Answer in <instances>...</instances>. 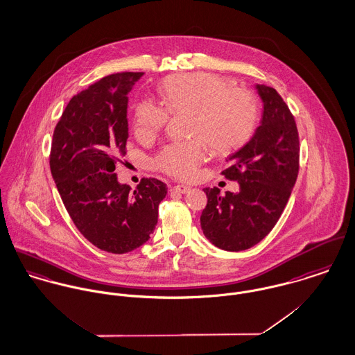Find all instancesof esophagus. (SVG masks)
<instances>
[{
  "label": "esophagus",
  "instance_id": "34e87169",
  "mask_svg": "<svg viewBox=\"0 0 355 355\" xmlns=\"http://www.w3.org/2000/svg\"><path fill=\"white\" fill-rule=\"evenodd\" d=\"M173 191H175V192L184 195V193H188V192L191 191V188L187 187V185H174V187H173Z\"/></svg>",
  "mask_w": 355,
  "mask_h": 355
}]
</instances>
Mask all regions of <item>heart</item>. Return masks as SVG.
<instances>
[{
	"mask_svg": "<svg viewBox=\"0 0 355 355\" xmlns=\"http://www.w3.org/2000/svg\"><path fill=\"white\" fill-rule=\"evenodd\" d=\"M230 80L208 72L174 75L159 83L163 107L143 101L135 109V135L151 139L170 114H188V141L164 146L154 158L155 168L178 180H191L207 158V146L227 155L241 148L259 122L256 95L230 85Z\"/></svg>",
	"mask_w": 355,
	"mask_h": 355,
	"instance_id": "heart-1",
	"label": "heart"
}]
</instances>
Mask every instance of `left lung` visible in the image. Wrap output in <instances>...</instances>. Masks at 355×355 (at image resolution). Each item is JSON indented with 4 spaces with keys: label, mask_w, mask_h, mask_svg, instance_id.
I'll use <instances>...</instances> for the list:
<instances>
[{
    "label": "left lung",
    "mask_w": 355,
    "mask_h": 355,
    "mask_svg": "<svg viewBox=\"0 0 355 355\" xmlns=\"http://www.w3.org/2000/svg\"><path fill=\"white\" fill-rule=\"evenodd\" d=\"M264 112L256 133L230 155L222 174L238 181L234 195L214 188L202 189L207 205L200 225L207 239L219 249L239 252L259 243L279 220L300 170L297 123L275 88L257 84Z\"/></svg>",
    "instance_id": "1"
}]
</instances>
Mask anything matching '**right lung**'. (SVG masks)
<instances>
[{"label":"right lung","mask_w":355,"mask_h":355,"mask_svg":"<svg viewBox=\"0 0 355 355\" xmlns=\"http://www.w3.org/2000/svg\"><path fill=\"white\" fill-rule=\"evenodd\" d=\"M143 75H109L75 95L51 140L50 170L71 219L92 245L116 254L150 239L167 193L157 178L132 191L114 174L126 155L128 92Z\"/></svg>","instance_id":"obj_1"}]
</instances>
